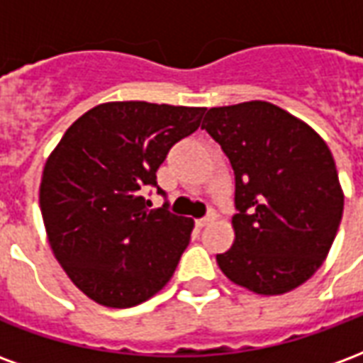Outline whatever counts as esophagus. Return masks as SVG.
Returning a JSON list of instances; mask_svg holds the SVG:
<instances>
[{"instance_id": "obj_1", "label": "esophagus", "mask_w": 363, "mask_h": 363, "mask_svg": "<svg viewBox=\"0 0 363 363\" xmlns=\"http://www.w3.org/2000/svg\"><path fill=\"white\" fill-rule=\"evenodd\" d=\"M216 218H218V212H216V210H210V212L206 213L204 218H200V220H196V225L198 228H204V225H208V223H212L213 220H216Z\"/></svg>"}]
</instances>
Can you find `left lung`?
<instances>
[{
  "mask_svg": "<svg viewBox=\"0 0 363 363\" xmlns=\"http://www.w3.org/2000/svg\"><path fill=\"white\" fill-rule=\"evenodd\" d=\"M235 174V241L218 255L229 280L262 296L301 286L342 220L335 159L305 122L264 101L218 106L202 122Z\"/></svg>",
  "mask_w": 363,
  "mask_h": 363,
  "instance_id": "1",
  "label": "left lung"
}]
</instances>
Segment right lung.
<instances>
[{"instance_id": "obj_1", "label": "right lung", "mask_w": 363, "mask_h": 363, "mask_svg": "<svg viewBox=\"0 0 363 363\" xmlns=\"http://www.w3.org/2000/svg\"><path fill=\"white\" fill-rule=\"evenodd\" d=\"M206 108L143 101L99 104L67 128L40 182V212L69 280L106 307H134L171 280L194 221L150 210L147 189Z\"/></svg>"}]
</instances>
